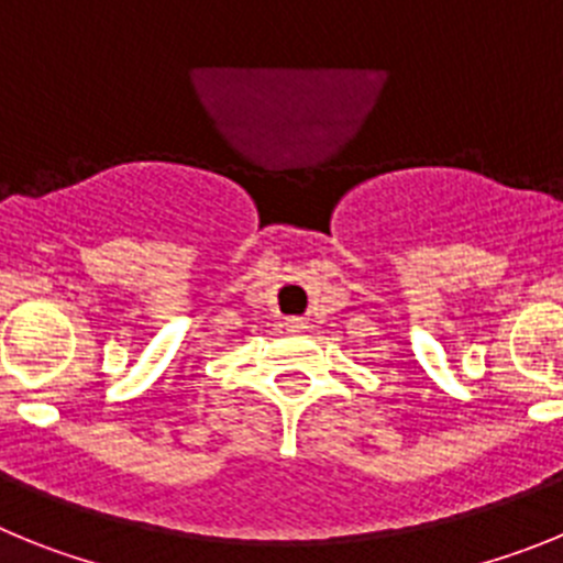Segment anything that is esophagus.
<instances>
[{"label": "esophagus", "instance_id": "1", "mask_svg": "<svg viewBox=\"0 0 563 563\" xmlns=\"http://www.w3.org/2000/svg\"><path fill=\"white\" fill-rule=\"evenodd\" d=\"M287 327H290L292 332L305 330V324H301V318H287Z\"/></svg>", "mask_w": 563, "mask_h": 563}]
</instances>
